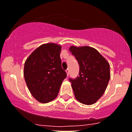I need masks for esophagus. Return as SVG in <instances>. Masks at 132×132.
<instances>
[{
    "label": "esophagus",
    "mask_w": 132,
    "mask_h": 132,
    "mask_svg": "<svg viewBox=\"0 0 132 132\" xmlns=\"http://www.w3.org/2000/svg\"><path fill=\"white\" fill-rule=\"evenodd\" d=\"M66 73H67V75H68H68H69V73H70V70H69V69L68 68L67 70H66Z\"/></svg>",
    "instance_id": "1"
}]
</instances>
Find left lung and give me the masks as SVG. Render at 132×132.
I'll return each instance as SVG.
<instances>
[{"label":"left lung","instance_id":"left-lung-1","mask_svg":"<svg viewBox=\"0 0 132 132\" xmlns=\"http://www.w3.org/2000/svg\"><path fill=\"white\" fill-rule=\"evenodd\" d=\"M69 50L79 64V76L70 79L75 98L84 104H94L104 94L110 79L109 63L92 47L71 46Z\"/></svg>","mask_w":132,"mask_h":132}]
</instances>
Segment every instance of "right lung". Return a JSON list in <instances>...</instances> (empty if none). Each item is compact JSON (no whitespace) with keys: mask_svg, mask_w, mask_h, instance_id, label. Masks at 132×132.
I'll use <instances>...</instances> for the list:
<instances>
[{"mask_svg":"<svg viewBox=\"0 0 132 132\" xmlns=\"http://www.w3.org/2000/svg\"><path fill=\"white\" fill-rule=\"evenodd\" d=\"M61 46L47 43L32 52L24 64V76L33 97L42 103L57 97L66 73L61 66Z\"/></svg>","mask_w":132,"mask_h":132,"instance_id":"1","label":"right lung"}]
</instances>
